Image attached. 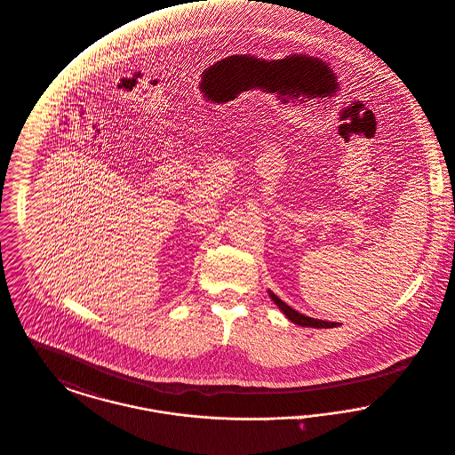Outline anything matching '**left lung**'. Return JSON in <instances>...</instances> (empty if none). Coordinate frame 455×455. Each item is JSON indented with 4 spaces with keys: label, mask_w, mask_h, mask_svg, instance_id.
<instances>
[{
    "label": "left lung",
    "mask_w": 455,
    "mask_h": 455,
    "mask_svg": "<svg viewBox=\"0 0 455 455\" xmlns=\"http://www.w3.org/2000/svg\"><path fill=\"white\" fill-rule=\"evenodd\" d=\"M269 297H271L273 302L282 309V313H283L289 320L294 321L295 324L311 326V328H333V326H337V323H333V321L315 320V318H309V316H304V315L297 313L295 309H292L291 306H287L282 299H278L273 292H269Z\"/></svg>",
    "instance_id": "obj_1"
}]
</instances>
